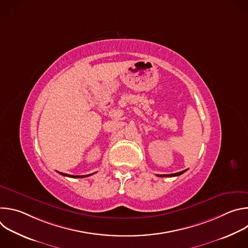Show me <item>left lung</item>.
I'll list each match as a JSON object with an SVG mask.
<instances>
[{"label": "left lung", "mask_w": 248, "mask_h": 248, "mask_svg": "<svg viewBox=\"0 0 248 248\" xmlns=\"http://www.w3.org/2000/svg\"><path fill=\"white\" fill-rule=\"evenodd\" d=\"M187 170H182V171H179V172H175V173H170V174H157V176H161V178H166V176H178V175H181L183 174L185 171H186Z\"/></svg>", "instance_id": "8db88e82"}]
</instances>
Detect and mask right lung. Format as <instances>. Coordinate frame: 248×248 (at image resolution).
<instances>
[{
	"label": "right lung",
	"mask_w": 248,
	"mask_h": 248,
	"mask_svg": "<svg viewBox=\"0 0 248 248\" xmlns=\"http://www.w3.org/2000/svg\"><path fill=\"white\" fill-rule=\"evenodd\" d=\"M62 175H65V176H69V178H86V176H89L93 173L90 174H85V175H72V174H67V173H63V172H60Z\"/></svg>",
	"instance_id": "add662e5"
}]
</instances>
